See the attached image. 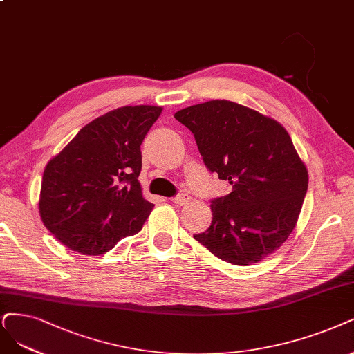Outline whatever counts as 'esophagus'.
<instances>
[{
    "label": "esophagus",
    "mask_w": 354,
    "mask_h": 354,
    "mask_svg": "<svg viewBox=\"0 0 354 354\" xmlns=\"http://www.w3.org/2000/svg\"><path fill=\"white\" fill-rule=\"evenodd\" d=\"M188 200H189V198L187 197V195H184V194L176 195V197L170 198V201L175 203V204H179V205H184V204H187V203H188Z\"/></svg>",
    "instance_id": "esophagus-1"
}]
</instances>
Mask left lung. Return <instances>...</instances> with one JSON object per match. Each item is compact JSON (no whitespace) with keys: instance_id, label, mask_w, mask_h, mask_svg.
Instances as JSON below:
<instances>
[{"instance_id":"obj_1","label":"left lung","mask_w":354,"mask_h":354,"mask_svg":"<svg viewBox=\"0 0 354 354\" xmlns=\"http://www.w3.org/2000/svg\"><path fill=\"white\" fill-rule=\"evenodd\" d=\"M205 166L232 192L212 201L213 220L194 234L233 266L259 263L287 241L302 210L308 169L281 124L243 104L210 100L175 113Z\"/></svg>"}]
</instances>
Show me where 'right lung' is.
<instances>
[{
	"instance_id": "right-lung-1",
	"label": "right lung",
	"mask_w": 354,
	"mask_h": 354,
	"mask_svg": "<svg viewBox=\"0 0 354 354\" xmlns=\"http://www.w3.org/2000/svg\"><path fill=\"white\" fill-rule=\"evenodd\" d=\"M162 109H113L83 127L48 162L39 214L71 251L100 255L141 230L154 205L142 197L138 182L140 146Z\"/></svg>"
}]
</instances>
